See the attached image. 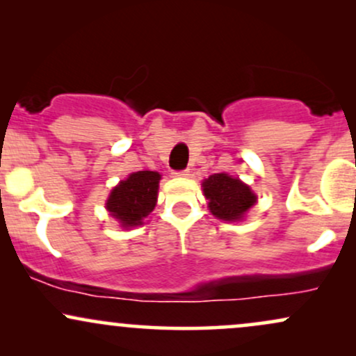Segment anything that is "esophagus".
<instances>
[{
  "instance_id": "obj_1",
  "label": "esophagus",
  "mask_w": 356,
  "mask_h": 356,
  "mask_svg": "<svg viewBox=\"0 0 356 356\" xmlns=\"http://www.w3.org/2000/svg\"><path fill=\"white\" fill-rule=\"evenodd\" d=\"M175 175H179V177H189L191 175V169H184V170H177V172H174Z\"/></svg>"
}]
</instances>
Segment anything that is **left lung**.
Segmentation results:
<instances>
[{"instance_id": "obj_1", "label": "left lung", "mask_w": 356, "mask_h": 356, "mask_svg": "<svg viewBox=\"0 0 356 356\" xmlns=\"http://www.w3.org/2000/svg\"><path fill=\"white\" fill-rule=\"evenodd\" d=\"M202 187L211 212L222 220L241 219L256 202V195L246 184L227 174H212L202 182Z\"/></svg>"}]
</instances>
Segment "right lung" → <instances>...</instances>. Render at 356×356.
Listing matches in <instances>:
<instances>
[{
	"instance_id": "add662e5",
	"label": "right lung",
	"mask_w": 356,
	"mask_h": 356,
	"mask_svg": "<svg viewBox=\"0 0 356 356\" xmlns=\"http://www.w3.org/2000/svg\"><path fill=\"white\" fill-rule=\"evenodd\" d=\"M161 174L152 170H140L129 175L110 194L107 211L118 219L122 227L140 226L142 219L152 212L157 201V189Z\"/></svg>"
}]
</instances>
